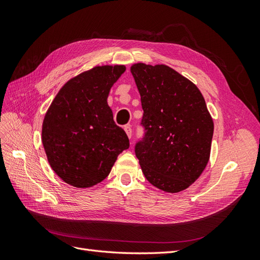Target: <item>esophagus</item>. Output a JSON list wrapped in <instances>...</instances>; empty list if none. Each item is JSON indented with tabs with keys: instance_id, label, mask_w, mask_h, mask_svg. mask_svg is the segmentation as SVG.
<instances>
[{
	"instance_id": "34e87169",
	"label": "esophagus",
	"mask_w": 260,
	"mask_h": 260,
	"mask_svg": "<svg viewBox=\"0 0 260 260\" xmlns=\"http://www.w3.org/2000/svg\"><path fill=\"white\" fill-rule=\"evenodd\" d=\"M124 131H125V133H127L128 138H131V137H132V128H131L130 124L124 125Z\"/></svg>"
}]
</instances>
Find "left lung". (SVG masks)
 I'll return each instance as SVG.
<instances>
[{
  "mask_svg": "<svg viewBox=\"0 0 260 260\" xmlns=\"http://www.w3.org/2000/svg\"><path fill=\"white\" fill-rule=\"evenodd\" d=\"M143 138L135 152L149 183L169 193L190 186L209 160L214 122L201 91L166 65H133Z\"/></svg>",
  "mask_w": 260,
  "mask_h": 260,
  "instance_id": "left-lung-1",
  "label": "left lung"
}]
</instances>
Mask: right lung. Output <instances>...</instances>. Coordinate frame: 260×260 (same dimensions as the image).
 <instances>
[{"mask_svg":"<svg viewBox=\"0 0 260 260\" xmlns=\"http://www.w3.org/2000/svg\"><path fill=\"white\" fill-rule=\"evenodd\" d=\"M124 66L94 67L70 79L57 93L42 125V143L52 169L75 187L103 181L129 139L107 104Z\"/></svg>","mask_w":260,"mask_h":260,"instance_id":"1","label":"right lung"}]
</instances>
